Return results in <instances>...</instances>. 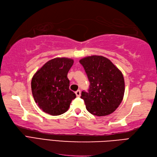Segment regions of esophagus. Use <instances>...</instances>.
Segmentation results:
<instances>
[{
	"label": "esophagus",
	"instance_id": "34e87169",
	"mask_svg": "<svg viewBox=\"0 0 157 157\" xmlns=\"http://www.w3.org/2000/svg\"><path fill=\"white\" fill-rule=\"evenodd\" d=\"M81 90H76L75 92V94L76 95V97H80V96H81Z\"/></svg>",
	"mask_w": 157,
	"mask_h": 157
}]
</instances>
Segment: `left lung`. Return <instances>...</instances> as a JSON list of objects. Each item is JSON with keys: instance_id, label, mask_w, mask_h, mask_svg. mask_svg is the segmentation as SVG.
<instances>
[{"instance_id": "1", "label": "left lung", "mask_w": 157, "mask_h": 157, "mask_svg": "<svg viewBox=\"0 0 157 157\" xmlns=\"http://www.w3.org/2000/svg\"><path fill=\"white\" fill-rule=\"evenodd\" d=\"M79 62L90 82L89 90L82 91L81 97L86 110L98 117L113 113L124 97V81L121 71L102 56L85 57Z\"/></svg>"}]
</instances>
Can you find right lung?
Wrapping results in <instances>:
<instances>
[{
    "label": "right lung",
    "mask_w": 157,
    "mask_h": 157,
    "mask_svg": "<svg viewBox=\"0 0 157 157\" xmlns=\"http://www.w3.org/2000/svg\"><path fill=\"white\" fill-rule=\"evenodd\" d=\"M74 60L55 58L48 60L34 75L31 81L35 102L46 113L52 116L67 112L76 94L69 89L68 72Z\"/></svg>",
    "instance_id": "add662e5"
}]
</instances>
